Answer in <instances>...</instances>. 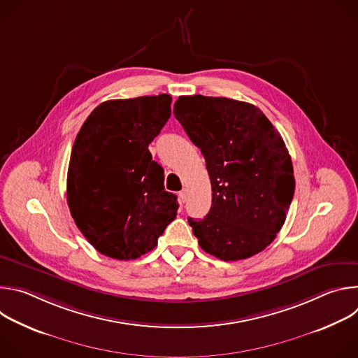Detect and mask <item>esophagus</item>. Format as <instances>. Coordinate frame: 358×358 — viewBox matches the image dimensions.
<instances>
[{
	"instance_id": "obj_1",
	"label": "esophagus",
	"mask_w": 358,
	"mask_h": 358,
	"mask_svg": "<svg viewBox=\"0 0 358 358\" xmlns=\"http://www.w3.org/2000/svg\"><path fill=\"white\" fill-rule=\"evenodd\" d=\"M178 196H180V201H181V202H185V201H187V189H182V191H180Z\"/></svg>"
}]
</instances>
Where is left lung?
Here are the masks:
<instances>
[{
	"label": "left lung",
	"instance_id": "left-lung-1",
	"mask_svg": "<svg viewBox=\"0 0 358 358\" xmlns=\"http://www.w3.org/2000/svg\"><path fill=\"white\" fill-rule=\"evenodd\" d=\"M174 116L211 180L210 213L188 218L199 246L225 262L259 253L283 227L294 194L282 136L261 109L228 97L180 96Z\"/></svg>",
	"mask_w": 358,
	"mask_h": 358
}]
</instances>
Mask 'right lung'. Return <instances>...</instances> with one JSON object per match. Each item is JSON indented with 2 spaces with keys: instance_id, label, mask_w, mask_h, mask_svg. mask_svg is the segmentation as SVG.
<instances>
[{
  "instance_id": "1",
  "label": "right lung",
  "mask_w": 358,
  "mask_h": 358,
  "mask_svg": "<svg viewBox=\"0 0 358 358\" xmlns=\"http://www.w3.org/2000/svg\"><path fill=\"white\" fill-rule=\"evenodd\" d=\"M171 96L100 103L71 152L66 195L75 224L100 253L137 259L155 249L178 210L148 144L171 116Z\"/></svg>"
}]
</instances>
